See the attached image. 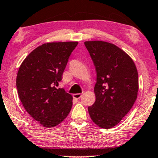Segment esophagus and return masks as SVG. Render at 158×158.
Wrapping results in <instances>:
<instances>
[{
  "instance_id": "obj_1",
  "label": "esophagus",
  "mask_w": 158,
  "mask_h": 158,
  "mask_svg": "<svg viewBox=\"0 0 158 158\" xmlns=\"http://www.w3.org/2000/svg\"><path fill=\"white\" fill-rule=\"evenodd\" d=\"M81 96H82V94H80V93H78V94H73V98L77 99V100H79V99H80Z\"/></svg>"
}]
</instances>
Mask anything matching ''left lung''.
Listing matches in <instances>:
<instances>
[{"mask_svg":"<svg viewBox=\"0 0 158 158\" xmlns=\"http://www.w3.org/2000/svg\"><path fill=\"white\" fill-rule=\"evenodd\" d=\"M85 45L97 72L96 100L88 111L95 124L110 129L129 113L136 100L137 70L129 56L113 44L89 41Z\"/></svg>","mask_w":158,"mask_h":158,"instance_id":"1","label":"left lung"}]
</instances>
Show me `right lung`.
Here are the masks:
<instances>
[{
  "label": "right lung",
  "mask_w": 158,
  "mask_h": 158,
  "mask_svg": "<svg viewBox=\"0 0 158 158\" xmlns=\"http://www.w3.org/2000/svg\"><path fill=\"white\" fill-rule=\"evenodd\" d=\"M77 45V42L43 44L29 54L19 69L16 88L21 102L43 127L58 125L71 111L72 96L56 87Z\"/></svg>",
  "instance_id": "right-lung-1"
}]
</instances>
